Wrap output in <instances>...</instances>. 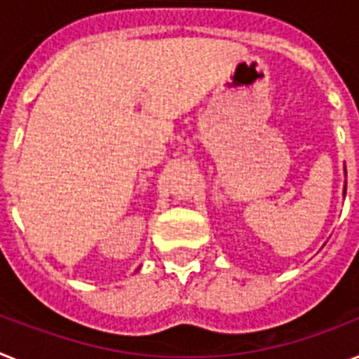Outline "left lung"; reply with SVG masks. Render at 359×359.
Instances as JSON below:
<instances>
[{
  "label": "left lung",
  "instance_id": "8db88e82",
  "mask_svg": "<svg viewBox=\"0 0 359 359\" xmlns=\"http://www.w3.org/2000/svg\"><path fill=\"white\" fill-rule=\"evenodd\" d=\"M345 176H346V168H345ZM343 194H346V182H345V187H343Z\"/></svg>",
  "mask_w": 359,
  "mask_h": 359
}]
</instances>
